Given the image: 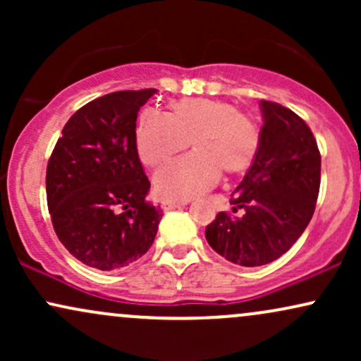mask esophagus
<instances>
[{"label": "esophagus", "instance_id": "obj_1", "mask_svg": "<svg viewBox=\"0 0 361 361\" xmlns=\"http://www.w3.org/2000/svg\"><path fill=\"white\" fill-rule=\"evenodd\" d=\"M188 204V200H181V202H176V200H164L163 202V209L166 210H173V209H180V207H183Z\"/></svg>", "mask_w": 361, "mask_h": 361}]
</instances>
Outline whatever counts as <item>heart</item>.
Returning <instances> with one entry per match:
<instances>
[{
    "instance_id": "b5f03b06",
    "label": "heart",
    "mask_w": 361,
    "mask_h": 361,
    "mask_svg": "<svg viewBox=\"0 0 361 361\" xmlns=\"http://www.w3.org/2000/svg\"><path fill=\"white\" fill-rule=\"evenodd\" d=\"M195 154L161 169L156 192L169 200H188L217 185L221 173L241 176L251 169L261 147V128L234 103L181 100L168 105L166 115L140 111L135 147L144 164L161 168L190 146Z\"/></svg>"
}]
</instances>
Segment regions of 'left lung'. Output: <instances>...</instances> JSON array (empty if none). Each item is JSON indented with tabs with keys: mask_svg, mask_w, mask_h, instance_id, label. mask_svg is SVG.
<instances>
[{
	"mask_svg": "<svg viewBox=\"0 0 361 361\" xmlns=\"http://www.w3.org/2000/svg\"><path fill=\"white\" fill-rule=\"evenodd\" d=\"M259 106L258 157L231 195L233 212H219L205 229L210 247L241 267L271 263L295 244L321 185V152L307 123L280 103Z\"/></svg>",
	"mask_w": 361,
	"mask_h": 361,
	"instance_id": "obj_1",
	"label": "left lung"
}]
</instances>
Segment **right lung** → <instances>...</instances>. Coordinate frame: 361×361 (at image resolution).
<instances>
[{
    "mask_svg": "<svg viewBox=\"0 0 361 361\" xmlns=\"http://www.w3.org/2000/svg\"><path fill=\"white\" fill-rule=\"evenodd\" d=\"M156 90L115 91L68 120L47 164L45 190L52 226L76 259L102 271L146 255L163 210L146 200L149 183L135 120Z\"/></svg>",
    "mask_w": 361,
    "mask_h": 361,
    "instance_id": "right-lung-1",
    "label": "right lung"
}]
</instances>
